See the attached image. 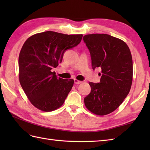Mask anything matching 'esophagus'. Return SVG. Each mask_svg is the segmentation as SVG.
Returning <instances> with one entry per match:
<instances>
[{
	"label": "esophagus",
	"mask_w": 150,
	"mask_h": 150,
	"mask_svg": "<svg viewBox=\"0 0 150 150\" xmlns=\"http://www.w3.org/2000/svg\"><path fill=\"white\" fill-rule=\"evenodd\" d=\"M74 82H75V84H79L82 83V81H78V80H77V79H75V80H74Z\"/></svg>",
	"instance_id": "1"
}]
</instances>
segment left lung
<instances>
[{
  "instance_id": "8db88e82",
  "label": "left lung",
  "mask_w": 150,
  "mask_h": 150,
  "mask_svg": "<svg viewBox=\"0 0 150 150\" xmlns=\"http://www.w3.org/2000/svg\"><path fill=\"white\" fill-rule=\"evenodd\" d=\"M83 40L90 51L93 69H101L100 82H89L90 93L84 98L88 110L105 115L122 104L131 89L133 61L128 45L108 34L86 35Z\"/></svg>"
}]
</instances>
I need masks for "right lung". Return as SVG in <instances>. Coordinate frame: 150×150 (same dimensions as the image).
Wrapping results in <instances>:
<instances>
[{
  "mask_svg": "<svg viewBox=\"0 0 150 150\" xmlns=\"http://www.w3.org/2000/svg\"><path fill=\"white\" fill-rule=\"evenodd\" d=\"M82 37L48 31L33 35L24 42L18 57L19 81L35 107L51 111L64 103L74 81L58 78L52 69L61 63L66 51L77 46Z\"/></svg>",
  "mask_w": 150,
  "mask_h": 150,
  "instance_id": "right-lung-1",
  "label": "right lung"
}]
</instances>
